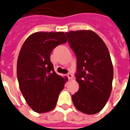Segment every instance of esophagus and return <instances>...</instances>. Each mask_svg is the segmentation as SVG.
<instances>
[{
  "instance_id": "34e87169",
  "label": "esophagus",
  "mask_w": 130,
  "mask_h": 130,
  "mask_svg": "<svg viewBox=\"0 0 130 130\" xmlns=\"http://www.w3.org/2000/svg\"><path fill=\"white\" fill-rule=\"evenodd\" d=\"M67 76H68V79L69 80L73 79V75L72 74H70V73H69V74H67Z\"/></svg>"
}]
</instances>
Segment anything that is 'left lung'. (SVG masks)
Masks as SVG:
<instances>
[{
    "label": "left lung",
    "mask_w": 130,
    "mask_h": 130,
    "mask_svg": "<svg viewBox=\"0 0 130 130\" xmlns=\"http://www.w3.org/2000/svg\"><path fill=\"white\" fill-rule=\"evenodd\" d=\"M65 34L77 60L75 76L79 89L72 96L73 103L85 114H96L111 92L114 71L108 49L92 31H71Z\"/></svg>",
    "instance_id": "obj_1"
}]
</instances>
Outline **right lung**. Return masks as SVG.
<instances>
[{
  "instance_id": "right-lung-1",
  "label": "right lung",
  "mask_w": 130,
  "mask_h": 130,
  "mask_svg": "<svg viewBox=\"0 0 130 130\" xmlns=\"http://www.w3.org/2000/svg\"><path fill=\"white\" fill-rule=\"evenodd\" d=\"M67 41L63 32H36L21 47L17 61L19 87L29 106L38 113L54 109L63 89L67 78L55 72L50 54Z\"/></svg>"
}]
</instances>
